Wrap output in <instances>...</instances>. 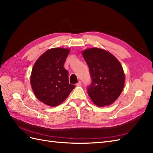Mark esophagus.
<instances>
[{
	"label": "esophagus",
	"mask_w": 153,
	"mask_h": 153,
	"mask_svg": "<svg viewBox=\"0 0 153 153\" xmlns=\"http://www.w3.org/2000/svg\"><path fill=\"white\" fill-rule=\"evenodd\" d=\"M76 85H77L78 86H82V82H81L80 81H79V82H78V83L76 84Z\"/></svg>",
	"instance_id": "obj_1"
}]
</instances>
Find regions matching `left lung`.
I'll return each instance as SVG.
<instances>
[{
	"label": "left lung",
	"mask_w": 153,
	"mask_h": 153,
	"mask_svg": "<svg viewBox=\"0 0 153 153\" xmlns=\"http://www.w3.org/2000/svg\"><path fill=\"white\" fill-rule=\"evenodd\" d=\"M82 56L91 79L87 88L91 101L100 107L114 103L123 91L125 82L124 73L119 61L110 52L97 48L84 50Z\"/></svg>",
	"instance_id": "8db88e82"
}]
</instances>
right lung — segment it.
I'll return each instance as SVG.
<instances>
[{
	"label": "right lung",
	"mask_w": 153,
	"mask_h": 153,
	"mask_svg": "<svg viewBox=\"0 0 153 153\" xmlns=\"http://www.w3.org/2000/svg\"><path fill=\"white\" fill-rule=\"evenodd\" d=\"M69 49L54 48L47 50L34 65L30 84L35 96L48 106L56 107L69 96L75 86L69 83L64 68Z\"/></svg>",
	"instance_id": "1"
}]
</instances>
